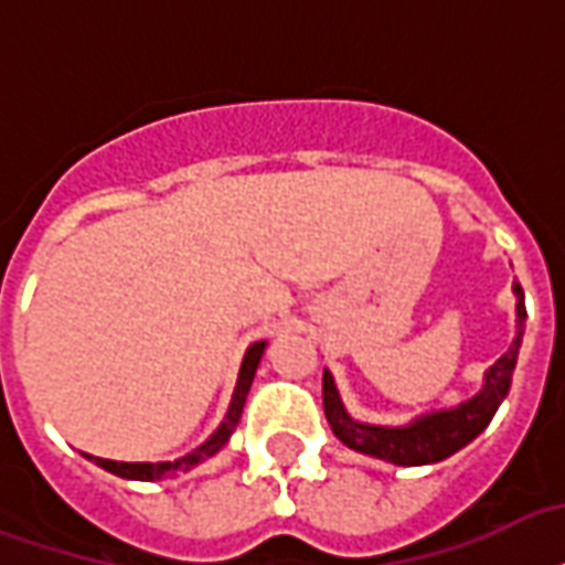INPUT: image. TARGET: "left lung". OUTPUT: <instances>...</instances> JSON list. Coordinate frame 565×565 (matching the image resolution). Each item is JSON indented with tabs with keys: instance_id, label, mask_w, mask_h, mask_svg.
Instances as JSON below:
<instances>
[{
	"instance_id": "left-lung-1",
	"label": "left lung",
	"mask_w": 565,
	"mask_h": 565,
	"mask_svg": "<svg viewBox=\"0 0 565 565\" xmlns=\"http://www.w3.org/2000/svg\"><path fill=\"white\" fill-rule=\"evenodd\" d=\"M512 290L519 296V305H515L519 331H515V340H512L510 350L503 352L501 359L489 367L483 391L477 397H471L462 406L424 415L420 420L408 426H370L359 424V420H352L347 415V408H343L338 397L334 379L326 370L322 373V406H326V417H329L334 436L347 447H352V450H359V454L376 456V459H385V462L394 465L441 462L447 456H454L456 450H462L468 441H473L489 426V420H492L498 406H501V399L507 397L515 359H519V347H522L524 317H527L522 284H515Z\"/></svg>"
}]
</instances>
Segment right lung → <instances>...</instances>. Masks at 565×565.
I'll return each instance as SVG.
<instances>
[{"instance_id": "obj_1", "label": "right lung", "mask_w": 565, "mask_h": 565, "mask_svg": "<svg viewBox=\"0 0 565 565\" xmlns=\"http://www.w3.org/2000/svg\"><path fill=\"white\" fill-rule=\"evenodd\" d=\"M264 347H266L264 340L248 347V352H245V359H243V367H239V379H236V391H234V399H231V408H227V417L222 420V426L215 429L213 436L198 447V450H192V454L183 456V459H174V462H157V465L111 462V459H97V456H88V459H94V462L100 465V468H106V471L118 473V477H124V480H145V483H150V480H159V477H171V473H178V471H189V468H195V465H201L213 454H218V450L227 445V438H231V433L236 429V424H239V417H243L245 397H248V387H252L254 370H257V364H260Z\"/></svg>"}]
</instances>
